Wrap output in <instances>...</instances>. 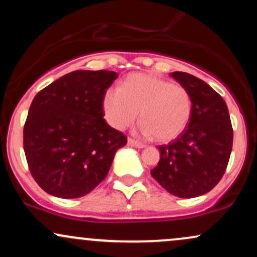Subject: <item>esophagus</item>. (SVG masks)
Here are the masks:
<instances>
[{"mask_svg":"<svg viewBox=\"0 0 257 257\" xmlns=\"http://www.w3.org/2000/svg\"><path fill=\"white\" fill-rule=\"evenodd\" d=\"M128 145L133 147H138V149H143V147H145V144L140 143V141L135 140V139H132V138L128 139Z\"/></svg>","mask_w":257,"mask_h":257,"instance_id":"34e87169","label":"esophagus"}]
</instances>
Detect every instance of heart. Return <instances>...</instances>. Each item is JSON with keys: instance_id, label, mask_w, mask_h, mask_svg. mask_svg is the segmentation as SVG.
<instances>
[{"instance_id": "1", "label": "heart", "mask_w": 257, "mask_h": 257, "mask_svg": "<svg viewBox=\"0 0 257 257\" xmlns=\"http://www.w3.org/2000/svg\"><path fill=\"white\" fill-rule=\"evenodd\" d=\"M104 108L108 123L116 129L133 124L140 112L141 131L155 140L168 143L182 134L192 114L190 91L155 76L134 73L122 88L106 93Z\"/></svg>"}]
</instances>
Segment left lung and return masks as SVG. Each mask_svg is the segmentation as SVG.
Wrapping results in <instances>:
<instances>
[{"instance_id": "1", "label": "left lung", "mask_w": 257, "mask_h": 257, "mask_svg": "<svg viewBox=\"0 0 257 257\" xmlns=\"http://www.w3.org/2000/svg\"><path fill=\"white\" fill-rule=\"evenodd\" d=\"M192 98V114L182 134L158 146L161 158L152 178L181 198L202 196L219 184L226 172L233 144L228 108L204 81L186 72L170 73Z\"/></svg>"}]
</instances>
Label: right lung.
<instances>
[{
	"label": "right lung",
	"mask_w": 257,
	"mask_h": 257,
	"mask_svg": "<svg viewBox=\"0 0 257 257\" xmlns=\"http://www.w3.org/2000/svg\"><path fill=\"white\" fill-rule=\"evenodd\" d=\"M117 77L106 70H77L32 100L23 145L32 178L47 193L79 198L106 178L114 153L126 144L104 118L106 90Z\"/></svg>",
	"instance_id": "obj_1"
}]
</instances>
